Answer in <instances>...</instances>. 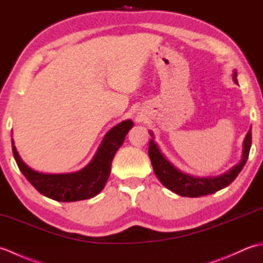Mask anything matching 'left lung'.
I'll use <instances>...</instances> for the list:
<instances>
[{
	"label": "left lung",
	"instance_id": "8db88e82",
	"mask_svg": "<svg viewBox=\"0 0 263 263\" xmlns=\"http://www.w3.org/2000/svg\"><path fill=\"white\" fill-rule=\"evenodd\" d=\"M233 80L237 83L236 71H234ZM251 144H252V133H251L250 128V131L248 132V135L245 137L244 140L243 158L241 160V163L236 165L235 167H233L230 172L225 173L224 175L208 178L193 177L176 170L175 167L160 154L157 144L154 142L153 139H150L148 154L150 160H152L155 174L158 177V180L164 186L171 190V191L175 192L176 194L182 195V197L197 198L203 197V195L206 194H212L230 185V184L237 177L239 172L242 171L245 163H247Z\"/></svg>",
	"mask_w": 263,
	"mask_h": 263
}]
</instances>
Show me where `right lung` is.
Here are the masks:
<instances>
[{
	"mask_svg": "<svg viewBox=\"0 0 263 263\" xmlns=\"http://www.w3.org/2000/svg\"><path fill=\"white\" fill-rule=\"evenodd\" d=\"M133 126L131 120L120 123L107 132L90 164L72 174H43L28 167L21 160L12 141V153L19 170L39 193L47 198L71 202L90 199L104 189L110 174L111 160Z\"/></svg>",
	"mask_w": 263,
	"mask_h": 263,
	"instance_id": "add662e5",
	"label": "right lung"
}]
</instances>
